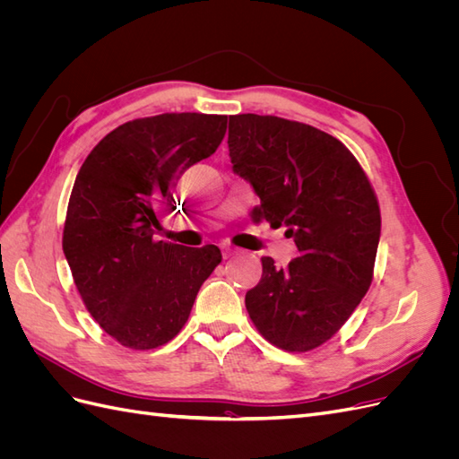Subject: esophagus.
I'll list each match as a JSON object with an SVG mask.
<instances>
[{"label": "esophagus", "mask_w": 459, "mask_h": 459, "mask_svg": "<svg viewBox=\"0 0 459 459\" xmlns=\"http://www.w3.org/2000/svg\"><path fill=\"white\" fill-rule=\"evenodd\" d=\"M221 251H224L226 256H231V255L238 253V247H231V245H228V243H221Z\"/></svg>", "instance_id": "esophagus-1"}]
</instances>
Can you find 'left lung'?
<instances>
[{"instance_id": "8db88e82", "label": "left lung", "mask_w": 459, "mask_h": 459, "mask_svg": "<svg viewBox=\"0 0 459 459\" xmlns=\"http://www.w3.org/2000/svg\"><path fill=\"white\" fill-rule=\"evenodd\" d=\"M233 170L260 197L258 220L285 226L299 255L262 277L245 307L260 335L287 352H310L352 316L373 280L381 235L377 195L352 152L322 130L272 115L230 117Z\"/></svg>"}]
</instances>
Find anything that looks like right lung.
<instances>
[{
	"label": "right lung",
	"instance_id": "right-lung-1",
	"mask_svg": "<svg viewBox=\"0 0 459 459\" xmlns=\"http://www.w3.org/2000/svg\"><path fill=\"white\" fill-rule=\"evenodd\" d=\"M228 117L164 113L120 124L82 164L68 199L63 253L88 312L132 351L172 341L201 285L221 262L216 245L157 241L174 187L226 135Z\"/></svg>",
	"mask_w": 459,
	"mask_h": 459
}]
</instances>
